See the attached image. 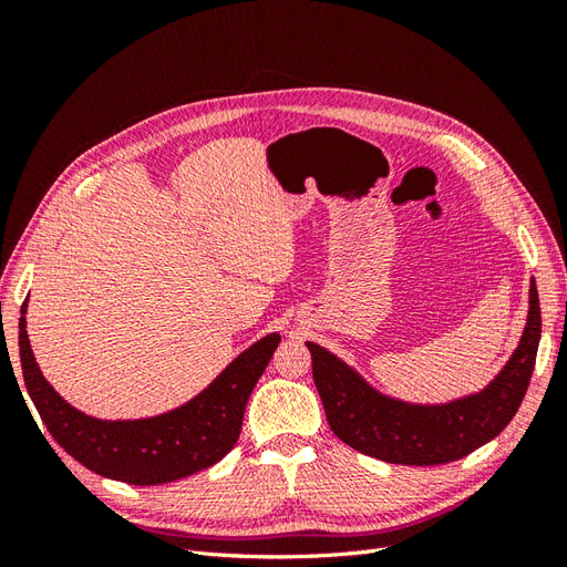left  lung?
<instances>
[{"label": "left lung", "mask_w": 567, "mask_h": 567, "mask_svg": "<svg viewBox=\"0 0 567 567\" xmlns=\"http://www.w3.org/2000/svg\"><path fill=\"white\" fill-rule=\"evenodd\" d=\"M542 310L529 286V317L518 350L496 381L473 398L444 406H414L373 392L331 352L307 342L315 385L331 431L352 450L402 466H440L494 440L516 416L537 362Z\"/></svg>", "instance_id": "obj_1"}]
</instances>
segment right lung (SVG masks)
I'll return each instance as SVG.
<instances>
[{
  "label": "right lung",
  "instance_id": "obj_1",
  "mask_svg": "<svg viewBox=\"0 0 567 567\" xmlns=\"http://www.w3.org/2000/svg\"><path fill=\"white\" fill-rule=\"evenodd\" d=\"M25 302L19 321L23 381L42 423L84 468L127 485H163L213 466L241 435L244 411L255 383L281 342L271 333L217 375L196 400L144 421H99L80 414L40 373L25 331Z\"/></svg>",
  "mask_w": 567,
  "mask_h": 567
}]
</instances>
